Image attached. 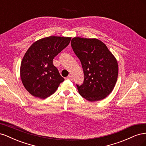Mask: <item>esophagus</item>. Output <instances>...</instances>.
I'll return each mask as SVG.
<instances>
[{
    "label": "esophagus",
    "instance_id": "esophagus-1",
    "mask_svg": "<svg viewBox=\"0 0 146 146\" xmlns=\"http://www.w3.org/2000/svg\"><path fill=\"white\" fill-rule=\"evenodd\" d=\"M67 78L68 79H69V80H72V75H69V76L67 77Z\"/></svg>",
    "mask_w": 146,
    "mask_h": 146
}]
</instances>
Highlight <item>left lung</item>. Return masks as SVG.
<instances>
[{"label": "left lung", "instance_id": "8db88e82", "mask_svg": "<svg viewBox=\"0 0 146 146\" xmlns=\"http://www.w3.org/2000/svg\"><path fill=\"white\" fill-rule=\"evenodd\" d=\"M70 43L83 69V83L77 84L79 94L90 102L105 99L113 91L117 79L115 57L98 39L76 37Z\"/></svg>", "mask_w": 146, "mask_h": 146}]
</instances>
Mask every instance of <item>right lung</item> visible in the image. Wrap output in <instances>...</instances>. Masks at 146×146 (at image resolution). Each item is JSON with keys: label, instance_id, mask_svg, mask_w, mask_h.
<instances>
[{"label": "right lung", "instance_id": "1", "mask_svg": "<svg viewBox=\"0 0 146 146\" xmlns=\"http://www.w3.org/2000/svg\"><path fill=\"white\" fill-rule=\"evenodd\" d=\"M71 38L51 36L31 46L21 61L20 74L25 88L35 98L44 99L56 91L64 79L53 64L54 57L67 47Z\"/></svg>", "mask_w": 146, "mask_h": 146}]
</instances>
